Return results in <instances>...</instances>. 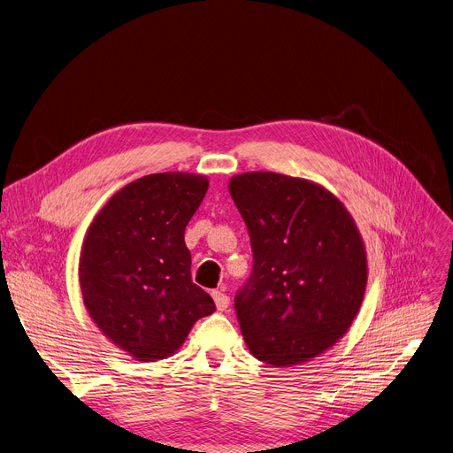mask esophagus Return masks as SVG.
<instances>
[{
	"mask_svg": "<svg viewBox=\"0 0 453 453\" xmlns=\"http://www.w3.org/2000/svg\"><path fill=\"white\" fill-rule=\"evenodd\" d=\"M213 300L219 311H226L229 307V296L224 295L222 291H213Z\"/></svg>",
	"mask_w": 453,
	"mask_h": 453,
	"instance_id": "1",
	"label": "esophagus"
}]
</instances>
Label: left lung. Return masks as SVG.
<instances>
[{
	"mask_svg": "<svg viewBox=\"0 0 453 453\" xmlns=\"http://www.w3.org/2000/svg\"><path fill=\"white\" fill-rule=\"evenodd\" d=\"M229 193L255 260L234 298L245 345L269 365H302L343 338L359 312L368 278L359 229L334 193L307 179L248 172Z\"/></svg>",
	"mask_w": 453,
	"mask_h": 453,
	"instance_id": "1",
	"label": "left lung"
}]
</instances>
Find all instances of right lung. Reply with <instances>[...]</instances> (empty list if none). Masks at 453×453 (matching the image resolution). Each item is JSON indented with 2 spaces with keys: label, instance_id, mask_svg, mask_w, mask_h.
Instances as JSON below:
<instances>
[{
  "label": "right lung",
  "instance_id": "1",
  "mask_svg": "<svg viewBox=\"0 0 453 453\" xmlns=\"http://www.w3.org/2000/svg\"><path fill=\"white\" fill-rule=\"evenodd\" d=\"M205 175L153 173L119 189L90 224L79 257L85 307L103 336L137 361L173 356L213 298L191 280L184 231Z\"/></svg>",
  "mask_w": 453,
  "mask_h": 453
}]
</instances>
